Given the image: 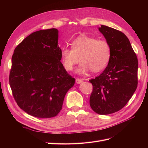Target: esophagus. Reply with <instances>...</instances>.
<instances>
[{
	"instance_id": "esophagus-1",
	"label": "esophagus",
	"mask_w": 148,
	"mask_h": 148,
	"mask_svg": "<svg viewBox=\"0 0 148 148\" xmlns=\"http://www.w3.org/2000/svg\"><path fill=\"white\" fill-rule=\"evenodd\" d=\"M82 82H83L82 79H78V78L76 79V83H77V84H80V83H82Z\"/></svg>"
}]
</instances>
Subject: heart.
I'll list each match as a JSON object with an SVG mask.
<instances>
[{"mask_svg":"<svg viewBox=\"0 0 148 148\" xmlns=\"http://www.w3.org/2000/svg\"><path fill=\"white\" fill-rule=\"evenodd\" d=\"M71 47H63L60 52L62 64L67 71L72 70L80 59L78 74L86 73L90 69L98 72L106 68L110 59L111 48L105 40L81 35L71 42Z\"/></svg>","mask_w":148,"mask_h":148,"instance_id":"1","label":"heart"}]
</instances>
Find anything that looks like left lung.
<instances>
[{
	"label": "left lung",
	"instance_id": "obj_1",
	"mask_svg": "<svg viewBox=\"0 0 148 148\" xmlns=\"http://www.w3.org/2000/svg\"><path fill=\"white\" fill-rule=\"evenodd\" d=\"M98 29L109 44L111 57L103 72L89 80L93 88L89 104L96 113L107 115L122 109L135 92L138 62L126 35L105 25Z\"/></svg>",
	"mask_w": 148,
	"mask_h": 148
}]
</instances>
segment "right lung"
<instances>
[{"mask_svg":"<svg viewBox=\"0 0 148 148\" xmlns=\"http://www.w3.org/2000/svg\"><path fill=\"white\" fill-rule=\"evenodd\" d=\"M58 39L57 29L39 30L13 52L9 77L13 96L20 109L33 117L56 116L75 82L61 63Z\"/></svg>","mask_w":148,"mask_h":148,"instance_id":"right-lung-1","label":"right lung"}]
</instances>
